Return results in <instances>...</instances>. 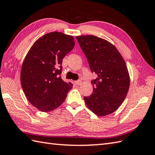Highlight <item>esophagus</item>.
Instances as JSON below:
<instances>
[{
  "label": "esophagus",
  "instance_id": "34e87169",
  "mask_svg": "<svg viewBox=\"0 0 155 155\" xmlns=\"http://www.w3.org/2000/svg\"><path fill=\"white\" fill-rule=\"evenodd\" d=\"M76 83H77V85H81V84H82V81H81V80H78V81H76Z\"/></svg>",
  "mask_w": 155,
  "mask_h": 155
}]
</instances>
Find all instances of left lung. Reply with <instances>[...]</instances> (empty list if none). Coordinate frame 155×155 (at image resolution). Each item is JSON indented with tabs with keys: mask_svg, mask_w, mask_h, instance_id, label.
I'll return each mask as SVG.
<instances>
[{
	"mask_svg": "<svg viewBox=\"0 0 155 155\" xmlns=\"http://www.w3.org/2000/svg\"><path fill=\"white\" fill-rule=\"evenodd\" d=\"M76 38L91 71L97 75L92 81V94L84 97L85 104L97 116H106L117 110L127 94L130 77L126 63L116 47L106 39L92 35Z\"/></svg>",
	"mask_w": 155,
	"mask_h": 155,
	"instance_id": "8db88e82",
	"label": "left lung"
}]
</instances>
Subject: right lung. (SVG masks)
<instances>
[{
	"instance_id": "1",
	"label": "right lung",
	"mask_w": 155,
	"mask_h": 155,
	"mask_svg": "<svg viewBox=\"0 0 155 155\" xmlns=\"http://www.w3.org/2000/svg\"><path fill=\"white\" fill-rule=\"evenodd\" d=\"M74 38L54 31L39 38L25 57L21 85L31 105L43 112L59 107L73 88L61 78L62 61L74 46Z\"/></svg>"
}]
</instances>
